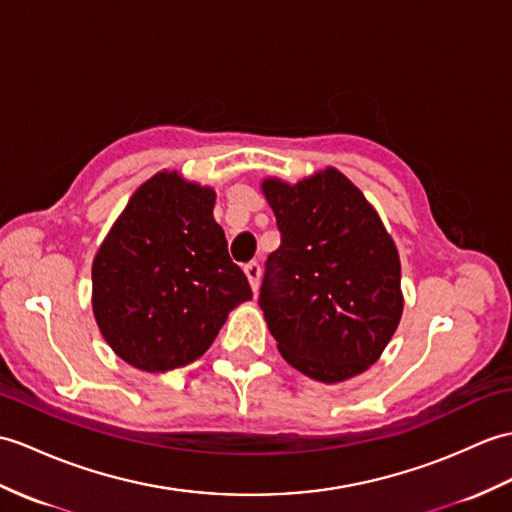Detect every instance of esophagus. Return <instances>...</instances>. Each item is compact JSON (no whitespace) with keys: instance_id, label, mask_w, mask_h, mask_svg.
<instances>
[{"instance_id":"esophagus-1","label":"esophagus","mask_w":512,"mask_h":512,"mask_svg":"<svg viewBox=\"0 0 512 512\" xmlns=\"http://www.w3.org/2000/svg\"><path fill=\"white\" fill-rule=\"evenodd\" d=\"M244 272H246V277H248V283H251V288L257 292L259 277H261V266L257 264V261H251V264L244 266Z\"/></svg>"}]
</instances>
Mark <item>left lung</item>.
Returning a JSON list of instances; mask_svg holds the SVG:
<instances>
[{"label": "left lung", "mask_w": 512, "mask_h": 512, "mask_svg": "<svg viewBox=\"0 0 512 512\" xmlns=\"http://www.w3.org/2000/svg\"><path fill=\"white\" fill-rule=\"evenodd\" d=\"M281 244L266 259L259 307L281 355L325 384L364 373L399 325L401 266L375 209L325 170L299 185L266 181Z\"/></svg>", "instance_id": "1"}]
</instances>
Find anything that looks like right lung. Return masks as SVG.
Segmentation results:
<instances>
[{"label": "right lung", "instance_id": "obj_1", "mask_svg": "<svg viewBox=\"0 0 512 512\" xmlns=\"http://www.w3.org/2000/svg\"><path fill=\"white\" fill-rule=\"evenodd\" d=\"M216 194L161 172L141 185L93 261V314L130 366L163 373L194 362L235 305L253 299Z\"/></svg>", "mask_w": 512, "mask_h": 512}]
</instances>
